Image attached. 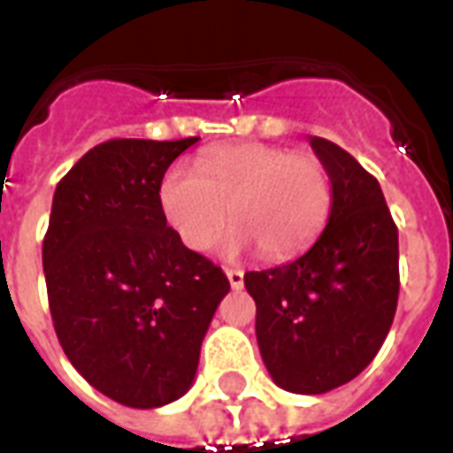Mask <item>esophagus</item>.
Listing matches in <instances>:
<instances>
[{
    "label": "esophagus",
    "mask_w": 453,
    "mask_h": 453,
    "mask_svg": "<svg viewBox=\"0 0 453 453\" xmlns=\"http://www.w3.org/2000/svg\"><path fill=\"white\" fill-rule=\"evenodd\" d=\"M227 281H230V286L235 288V291H240L242 286H245V272L242 269H227Z\"/></svg>",
    "instance_id": "34e87169"
}]
</instances>
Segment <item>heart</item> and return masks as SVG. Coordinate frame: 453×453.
Segmentation results:
<instances>
[{
	"mask_svg": "<svg viewBox=\"0 0 453 453\" xmlns=\"http://www.w3.org/2000/svg\"><path fill=\"white\" fill-rule=\"evenodd\" d=\"M227 206L237 223L223 240L226 252L257 245L269 259H284L323 230L333 181L313 155L265 142L208 150L198 172L172 165L159 181L162 216L194 252L213 245L227 223Z\"/></svg>",
	"mask_w": 453,
	"mask_h": 453,
	"instance_id": "1",
	"label": "heart"
}]
</instances>
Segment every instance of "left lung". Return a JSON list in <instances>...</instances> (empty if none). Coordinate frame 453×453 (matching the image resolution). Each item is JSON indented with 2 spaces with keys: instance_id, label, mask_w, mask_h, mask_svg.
<instances>
[{
  "instance_id": "8db88e82",
  "label": "left lung",
  "mask_w": 453,
  "mask_h": 453,
  "mask_svg": "<svg viewBox=\"0 0 453 453\" xmlns=\"http://www.w3.org/2000/svg\"><path fill=\"white\" fill-rule=\"evenodd\" d=\"M311 148L333 181L327 226L288 265L247 272L257 344L279 388L318 395L379 354L398 305V227L379 181L325 138Z\"/></svg>"
}]
</instances>
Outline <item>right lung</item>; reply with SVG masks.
I'll use <instances>...</instances> for the list:
<instances>
[{
  "label": "right lung",
  "instance_id": "right-lung-1",
  "mask_svg": "<svg viewBox=\"0 0 453 453\" xmlns=\"http://www.w3.org/2000/svg\"><path fill=\"white\" fill-rule=\"evenodd\" d=\"M196 140H106L55 188L43 240L55 333L74 369L128 408H159L191 388L230 291L159 208V181Z\"/></svg>",
  "mask_w": 453,
  "mask_h": 453
}]
</instances>
